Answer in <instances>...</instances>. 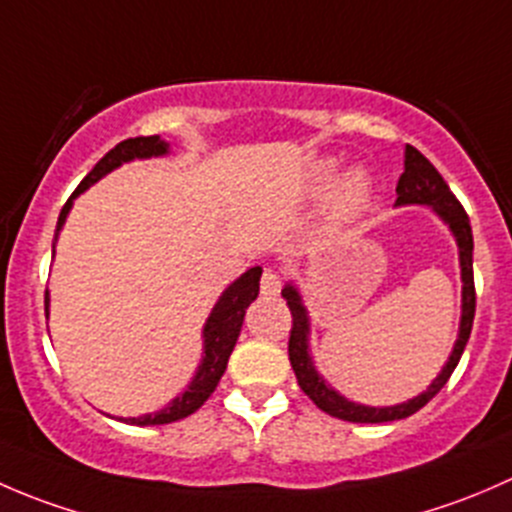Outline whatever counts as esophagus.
Segmentation results:
<instances>
[{
  "label": "esophagus",
  "mask_w": 512,
  "mask_h": 512,
  "mask_svg": "<svg viewBox=\"0 0 512 512\" xmlns=\"http://www.w3.org/2000/svg\"><path fill=\"white\" fill-rule=\"evenodd\" d=\"M282 289V277L277 275L275 270H270L267 267L265 272H262V280H260V292L265 294V297H277Z\"/></svg>",
  "instance_id": "34e87169"
}]
</instances>
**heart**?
I'll use <instances>...</instances> for the list:
<instances>
[{"instance_id":"b5f03b06","label":"heart","mask_w":512,"mask_h":512,"mask_svg":"<svg viewBox=\"0 0 512 512\" xmlns=\"http://www.w3.org/2000/svg\"><path fill=\"white\" fill-rule=\"evenodd\" d=\"M366 200H369V180L361 173H352L339 190L337 208L342 213H356V210L364 208Z\"/></svg>"}]
</instances>
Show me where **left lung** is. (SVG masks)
<instances>
[{
    "label": "left lung",
    "mask_w": 512,
    "mask_h": 512,
    "mask_svg": "<svg viewBox=\"0 0 512 512\" xmlns=\"http://www.w3.org/2000/svg\"><path fill=\"white\" fill-rule=\"evenodd\" d=\"M404 173H401L399 185H396V205H431L433 213L451 227L453 237H456L458 245V257H461V280H463V307H461V327H458V339L453 344V352L448 356L446 366L441 369V374L433 379V384L428 386L423 394L414 396L406 404L396 406H364L354 404V401L344 399L339 391H334L322 376L314 369V361L309 356V314L304 309L302 297H299L297 287L285 285L282 289V297L287 299V307L292 312V329H289V364H292L294 376L299 381V389L329 416H337L342 421L352 423H384V421H399L416 414L418 409L428 404L438 391L446 386V381L451 379L453 369L461 361L463 349H466L468 337H471L473 329V317H476V285H473V232H471V220H468L466 210L458 203L456 195L451 193V188L446 185V180L441 178L436 168L431 165V160L423 156L421 151H416L414 146H406L404 156Z\"/></svg>",
    "instance_id": "obj_1"
}]
</instances>
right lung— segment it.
I'll return each instance as SVG.
<instances>
[{"label":"right lung","mask_w":512,"mask_h":512,"mask_svg":"<svg viewBox=\"0 0 512 512\" xmlns=\"http://www.w3.org/2000/svg\"><path fill=\"white\" fill-rule=\"evenodd\" d=\"M168 153V143L160 141L158 136H138L121 141L116 148L106 153L98 163L94 165L89 175L79 183V188L74 190L66 205L61 208L59 225H56L54 242L59 237V230L66 223V215H69L71 205H74L76 195L84 193L86 188L101 180L103 175L111 173L118 165L128 163L133 158H153V156H165ZM260 275L262 267H250L242 277H237L230 287L225 289L223 297L218 299V304L210 312L208 322L203 329V361H200L198 371H195L193 381L188 384V389L180 396H175L165 409L156 411V414H146L138 418H121V421L131 423V426H160V423H173L180 418L195 414L205 401L210 399V394L215 391V386L223 379L227 369V359H230L232 349H235L237 337H240L242 319H245V309L250 307V302H255L257 292H260ZM44 309L49 314V292L44 297Z\"/></svg>","instance_id":"obj_1"}]
</instances>
